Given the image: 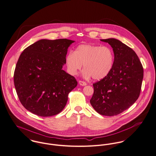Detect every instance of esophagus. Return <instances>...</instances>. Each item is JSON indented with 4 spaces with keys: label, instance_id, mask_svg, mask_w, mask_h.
I'll return each instance as SVG.
<instances>
[{
    "label": "esophagus",
    "instance_id": "obj_1",
    "mask_svg": "<svg viewBox=\"0 0 156 156\" xmlns=\"http://www.w3.org/2000/svg\"><path fill=\"white\" fill-rule=\"evenodd\" d=\"M79 84H80V85H81L82 86H85L87 85L86 83L83 81H79Z\"/></svg>",
    "mask_w": 156,
    "mask_h": 156
}]
</instances>
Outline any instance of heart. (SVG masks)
<instances>
[{
    "label": "heart",
    "mask_w": 156,
    "mask_h": 156,
    "mask_svg": "<svg viewBox=\"0 0 156 156\" xmlns=\"http://www.w3.org/2000/svg\"><path fill=\"white\" fill-rule=\"evenodd\" d=\"M66 62L69 73L77 74L84 64L83 75L96 80L105 78L113 69L115 54L108 46L85 44L79 45L75 52H69L66 57Z\"/></svg>",
    "instance_id": "b5f03b06"
}]
</instances>
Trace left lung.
Masks as SVG:
<instances>
[{
	"mask_svg": "<svg viewBox=\"0 0 156 156\" xmlns=\"http://www.w3.org/2000/svg\"><path fill=\"white\" fill-rule=\"evenodd\" d=\"M113 48L115 62L112 70L94 83L90 102L95 111L104 116L121 113L138 99L144 78V69L136 52L115 38L101 39Z\"/></svg>",
	"mask_w": 156,
	"mask_h": 156,
	"instance_id": "left-lung-1",
	"label": "left lung"
}]
</instances>
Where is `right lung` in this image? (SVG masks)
<instances>
[{"label":"right lung","mask_w":156,"mask_h":156,"mask_svg":"<svg viewBox=\"0 0 156 156\" xmlns=\"http://www.w3.org/2000/svg\"><path fill=\"white\" fill-rule=\"evenodd\" d=\"M74 41L42 39L27 48L14 73L19 99L28 111L52 116L65 107L69 94L77 86L75 77L62 70L67 49Z\"/></svg>","instance_id":"right-lung-1"}]
</instances>
